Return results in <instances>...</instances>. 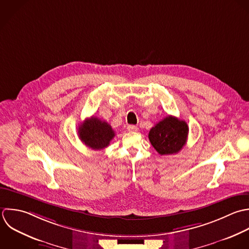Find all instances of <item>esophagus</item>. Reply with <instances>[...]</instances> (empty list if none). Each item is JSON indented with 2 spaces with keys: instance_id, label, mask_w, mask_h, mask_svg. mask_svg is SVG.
<instances>
[{
  "instance_id": "34e87169",
  "label": "esophagus",
  "mask_w": 249,
  "mask_h": 249,
  "mask_svg": "<svg viewBox=\"0 0 249 249\" xmlns=\"http://www.w3.org/2000/svg\"><path fill=\"white\" fill-rule=\"evenodd\" d=\"M127 129H128L129 132H137L139 130V128L137 126H135V125H128Z\"/></svg>"
}]
</instances>
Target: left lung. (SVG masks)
Returning a JSON list of instances; mask_svg holds the SVG:
<instances>
[{"label":"left lung","mask_w":249,"mask_h":249,"mask_svg":"<svg viewBox=\"0 0 249 249\" xmlns=\"http://www.w3.org/2000/svg\"><path fill=\"white\" fill-rule=\"evenodd\" d=\"M188 132L185 121L170 115L151 128L148 139L159 154L172 155L179 152L185 145Z\"/></svg>","instance_id":"8db88e82"}]
</instances>
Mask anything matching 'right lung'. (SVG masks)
Masks as SVG:
<instances>
[{
  "mask_svg": "<svg viewBox=\"0 0 249 249\" xmlns=\"http://www.w3.org/2000/svg\"><path fill=\"white\" fill-rule=\"evenodd\" d=\"M115 133L111 126L101 119L92 116L86 119L78 128V137L91 149L101 150L109 145Z\"/></svg>",
  "mask_w": 249,
  "mask_h": 249,
  "instance_id": "right-lung-1",
  "label": "right lung"
}]
</instances>
